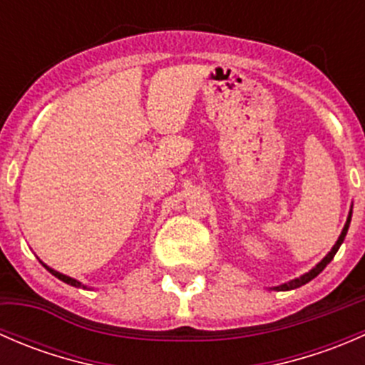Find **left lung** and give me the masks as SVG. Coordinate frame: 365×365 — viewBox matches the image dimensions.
I'll return each mask as SVG.
<instances>
[{
	"mask_svg": "<svg viewBox=\"0 0 365 365\" xmlns=\"http://www.w3.org/2000/svg\"><path fill=\"white\" fill-rule=\"evenodd\" d=\"M349 220H351V212H349V215H348V220H346V224H344V227H342V233H341V237H339V240L336 242V245H334L332 247V251H330L329 254H327L325 257H323L322 261H319L318 264H316L314 268H312L311 272H307V274L305 275H302V277H298V279H293V281H289V282H286V284H282V286H277V288L275 289H279V292H288V289H297V288H300V286H304V284H307L309 281H312V279L316 277V275L319 274V272H323V268L327 267V264L330 263V261L334 259V256H336V252L339 251V247H341V244H342V240H344V237H346V233H348V227H349Z\"/></svg>",
	"mask_w": 365,
	"mask_h": 365,
	"instance_id": "left-lung-1",
	"label": "left lung"
}]
</instances>
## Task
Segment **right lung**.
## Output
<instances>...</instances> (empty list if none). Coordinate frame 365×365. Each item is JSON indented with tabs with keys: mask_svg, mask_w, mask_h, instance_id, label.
Returning a JSON list of instances; mask_svg holds the SVG:
<instances>
[{
	"mask_svg": "<svg viewBox=\"0 0 365 365\" xmlns=\"http://www.w3.org/2000/svg\"><path fill=\"white\" fill-rule=\"evenodd\" d=\"M47 270L51 272V274L54 275V277H58L60 279V281H63V282H67V284H70V286H81V282H77L76 279H72V277H67V275H63V274H60V272H54L53 268H47Z\"/></svg>",
	"mask_w": 365,
	"mask_h": 365,
	"instance_id": "add662e5",
	"label": "right lung"
}]
</instances>
